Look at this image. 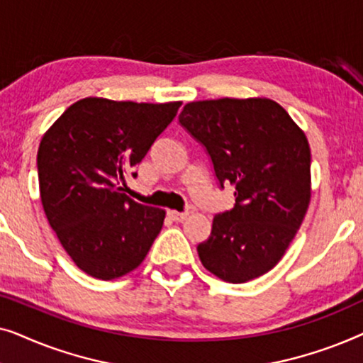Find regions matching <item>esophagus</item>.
I'll return each instance as SVG.
<instances>
[{"mask_svg":"<svg viewBox=\"0 0 363 363\" xmlns=\"http://www.w3.org/2000/svg\"><path fill=\"white\" fill-rule=\"evenodd\" d=\"M168 216L172 218L175 223H182L185 218L188 216V211H175V210H170L168 211Z\"/></svg>","mask_w":363,"mask_h":363,"instance_id":"obj_1","label":"esophagus"}]
</instances>
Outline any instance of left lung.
<instances>
[{"label":"left lung","mask_w":363,"mask_h":363,"mask_svg":"<svg viewBox=\"0 0 363 363\" xmlns=\"http://www.w3.org/2000/svg\"><path fill=\"white\" fill-rule=\"evenodd\" d=\"M178 122L210 157L218 186H235V206L216 213L201 264L228 282L272 269L294 240L311 200L304 132L269 99L190 102Z\"/></svg>","instance_id":"left-lung-1"}]
</instances>
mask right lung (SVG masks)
Here are the masks:
<instances>
[{"mask_svg": "<svg viewBox=\"0 0 363 363\" xmlns=\"http://www.w3.org/2000/svg\"><path fill=\"white\" fill-rule=\"evenodd\" d=\"M180 106L87 97L43 137L38 177L44 213L89 276L107 281L133 271L160 233L165 211L130 200L122 183Z\"/></svg>", "mask_w": 363, "mask_h": 363, "instance_id": "add662e5", "label": "right lung"}]
</instances>
